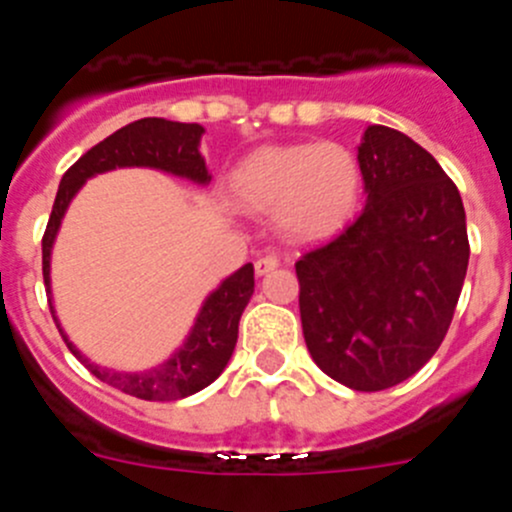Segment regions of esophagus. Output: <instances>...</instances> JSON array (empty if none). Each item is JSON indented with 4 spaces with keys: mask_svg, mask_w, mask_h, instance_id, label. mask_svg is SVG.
<instances>
[{
    "mask_svg": "<svg viewBox=\"0 0 512 512\" xmlns=\"http://www.w3.org/2000/svg\"><path fill=\"white\" fill-rule=\"evenodd\" d=\"M277 266H279L277 256H261V259H256V274H259V277H264V274L274 271Z\"/></svg>",
    "mask_w": 512,
    "mask_h": 512,
    "instance_id": "34e87169",
    "label": "esophagus"
}]
</instances>
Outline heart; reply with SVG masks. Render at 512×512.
Returning <instances> with one entry per match:
<instances>
[{
	"label": "heart",
	"instance_id": "heart-1",
	"mask_svg": "<svg viewBox=\"0 0 512 512\" xmlns=\"http://www.w3.org/2000/svg\"><path fill=\"white\" fill-rule=\"evenodd\" d=\"M228 192L238 210L274 215V228L289 243H320L354 220L361 166L338 143L261 146L235 166Z\"/></svg>",
	"mask_w": 512,
	"mask_h": 512
}]
</instances>
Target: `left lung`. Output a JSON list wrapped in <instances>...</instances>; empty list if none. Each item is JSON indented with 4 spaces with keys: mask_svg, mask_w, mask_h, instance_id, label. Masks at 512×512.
Instances as JSON below:
<instances>
[{
    "mask_svg": "<svg viewBox=\"0 0 512 512\" xmlns=\"http://www.w3.org/2000/svg\"><path fill=\"white\" fill-rule=\"evenodd\" d=\"M356 158L366 205L346 233L295 264L307 351L330 379L379 392L441 346L469 264L461 194L400 130L369 125Z\"/></svg>",
    "mask_w": 512,
    "mask_h": 512,
    "instance_id": "8db88e82",
    "label": "left lung"
}]
</instances>
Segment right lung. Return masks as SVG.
<instances>
[{"instance_id": "obj_1", "label": "right lung", "mask_w": 512, "mask_h": 512, "mask_svg": "<svg viewBox=\"0 0 512 512\" xmlns=\"http://www.w3.org/2000/svg\"><path fill=\"white\" fill-rule=\"evenodd\" d=\"M205 128L197 122H174L164 117H143L135 120L110 138H104L94 148H89L84 156L63 174L58 184L56 202H53L51 220L43 235V279L48 302H51L53 320L61 330L63 341L71 354L87 366L97 379L117 387L125 395L140 397V400L171 402L184 400L194 392L205 390L207 384L215 382L233 356L235 341H238V323L246 310L248 300L253 295V264L241 266L230 277L212 289L202 300L200 312L194 318L192 328L184 336V341L174 348V354L161 364L140 369V372H117L110 366H102L84 356L74 346L66 330L61 328L53 307V287H51V256L56 246L58 230H61L63 217L69 210L79 189L97 174H107L115 169H156L164 174L179 176L192 184L207 187L212 174L207 171L205 156L200 153V140Z\"/></svg>"}]
</instances>
